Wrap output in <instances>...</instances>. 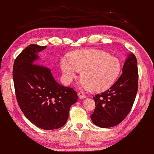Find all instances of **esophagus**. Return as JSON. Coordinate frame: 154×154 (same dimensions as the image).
I'll return each instance as SVG.
<instances>
[{
    "instance_id": "obj_1",
    "label": "esophagus",
    "mask_w": 154,
    "mask_h": 154,
    "mask_svg": "<svg viewBox=\"0 0 154 154\" xmlns=\"http://www.w3.org/2000/svg\"><path fill=\"white\" fill-rule=\"evenodd\" d=\"M78 96H79V97L80 98H86V95H85V94L82 91H80L79 92H78Z\"/></svg>"
}]
</instances>
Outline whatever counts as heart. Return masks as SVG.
I'll return each instance as SVG.
<instances>
[{
  "label": "heart",
  "instance_id": "b5f03b06",
  "mask_svg": "<svg viewBox=\"0 0 154 154\" xmlns=\"http://www.w3.org/2000/svg\"><path fill=\"white\" fill-rule=\"evenodd\" d=\"M69 60L62 59L61 69L69 81L76 78L79 71L87 88L100 92L111 87L119 76L121 63L115 56L103 51L88 50L69 54Z\"/></svg>",
  "mask_w": 154,
  "mask_h": 154
}]
</instances>
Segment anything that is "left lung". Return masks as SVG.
Here are the masks:
<instances>
[{"instance_id": "8db88e82", "label": "left lung", "mask_w": 154, "mask_h": 154, "mask_svg": "<svg viewBox=\"0 0 154 154\" xmlns=\"http://www.w3.org/2000/svg\"><path fill=\"white\" fill-rule=\"evenodd\" d=\"M137 61L131 54L125 62L123 73L111 87L93 98L96 107L91 115L92 122L102 128L117 125L133 106L138 89Z\"/></svg>"}]
</instances>
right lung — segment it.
Instances as JSON below:
<instances>
[{
    "label": "right lung",
    "mask_w": 154,
    "mask_h": 154,
    "mask_svg": "<svg viewBox=\"0 0 154 154\" xmlns=\"http://www.w3.org/2000/svg\"><path fill=\"white\" fill-rule=\"evenodd\" d=\"M47 46L28 45L14 62L13 77L17 103L32 123L45 130L62 127L70 106L78 100L76 92L54 78L51 69L38 64L37 53Z\"/></svg>",
    "instance_id": "add662e5"
}]
</instances>
